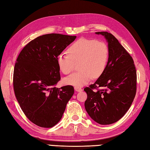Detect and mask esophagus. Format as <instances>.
I'll return each instance as SVG.
<instances>
[{"label": "esophagus", "mask_w": 150, "mask_h": 150, "mask_svg": "<svg viewBox=\"0 0 150 150\" xmlns=\"http://www.w3.org/2000/svg\"><path fill=\"white\" fill-rule=\"evenodd\" d=\"M75 91H77V92H81V91H82V88H80V87H75Z\"/></svg>", "instance_id": "esophagus-1"}]
</instances>
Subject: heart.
Returning <instances> with one entry per match:
<instances>
[{"instance_id": "heart-1", "label": "heart", "mask_w": 150, "mask_h": 150, "mask_svg": "<svg viewBox=\"0 0 150 150\" xmlns=\"http://www.w3.org/2000/svg\"><path fill=\"white\" fill-rule=\"evenodd\" d=\"M67 52L69 55L61 54L57 57L61 71L69 74L75 70L78 63L81 70L66 77L65 84L81 87L105 71L109 57L108 46L105 42L83 38L73 43Z\"/></svg>"}]
</instances>
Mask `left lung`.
Here are the masks:
<instances>
[{
  "mask_svg": "<svg viewBox=\"0 0 150 150\" xmlns=\"http://www.w3.org/2000/svg\"><path fill=\"white\" fill-rule=\"evenodd\" d=\"M96 34L103 35L107 41L109 57L103 74L84 88L87 94L85 107L94 121L107 125L120 120L130 108L136 93V70L132 57L112 34ZM98 87L104 89L93 91Z\"/></svg>",
  "mask_w": 150,
  "mask_h": 150,
  "instance_id": "obj_1",
  "label": "left lung"
}]
</instances>
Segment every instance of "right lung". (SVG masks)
Masks as SVG:
<instances>
[{
	"label": "right lung",
	"instance_id": "add662e5",
	"mask_svg": "<svg viewBox=\"0 0 150 150\" xmlns=\"http://www.w3.org/2000/svg\"><path fill=\"white\" fill-rule=\"evenodd\" d=\"M76 37L42 35L30 42L17 58L13 75L15 96L24 115L35 125L54 126L74 94L73 86L56 88L55 85L61 79L57 55Z\"/></svg>",
	"mask_w": 150,
	"mask_h": 150
}]
</instances>
